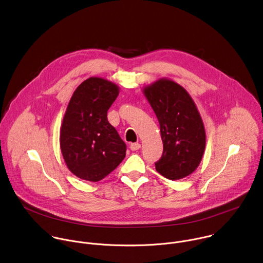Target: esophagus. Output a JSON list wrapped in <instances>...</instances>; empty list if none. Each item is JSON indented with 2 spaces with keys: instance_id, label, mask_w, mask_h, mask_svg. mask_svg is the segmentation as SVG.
Masks as SVG:
<instances>
[{
  "instance_id": "esophagus-1",
  "label": "esophagus",
  "mask_w": 263,
  "mask_h": 263,
  "mask_svg": "<svg viewBox=\"0 0 263 263\" xmlns=\"http://www.w3.org/2000/svg\"><path fill=\"white\" fill-rule=\"evenodd\" d=\"M140 147H141V145H140V143H138V142H135V143H131V144H130L131 151H138Z\"/></svg>"
}]
</instances>
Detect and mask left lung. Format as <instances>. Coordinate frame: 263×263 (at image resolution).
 Here are the masks:
<instances>
[{
  "mask_svg": "<svg viewBox=\"0 0 263 263\" xmlns=\"http://www.w3.org/2000/svg\"><path fill=\"white\" fill-rule=\"evenodd\" d=\"M160 123L163 155L156 170L170 180L184 178L200 165L206 133L198 108L186 92L171 80H159L143 90Z\"/></svg>",
  "mask_w": 263,
  "mask_h": 263,
  "instance_id": "obj_1",
  "label": "left lung"
}]
</instances>
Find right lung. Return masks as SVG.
Returning a JSON list of instances; mask_svg holds the SVG:
<instances>
[{
  "mask_svg": "<svg viewBox=\"0 0 263 263\" xmlns=\"http://www.w3.org/2000/svg\"><path fill=\"white\" fill-rule=\"evenodd\" d=\"M118 95L116 84L89 78L69 100L60 130V148L67 168L81 179H103L126 156V143L107 121V110Z\"/></svg>",
  "mask_w": 263,
  "mask_h": 263,
  "instance_id": "add662e5",
  "label": "right lung"
}]
</instances>
